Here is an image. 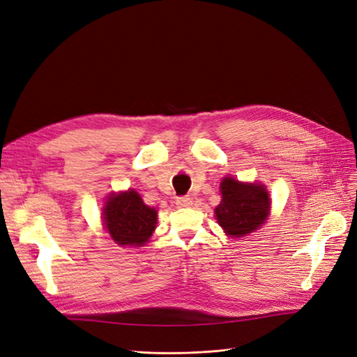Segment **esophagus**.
<instances>
[{
	"instance_id": "1",
	"label": "esophagus",
	"mask_w": 357,
	"mask_h": 357,
	"mask_svg": "<svg viewBox=\"0 0 357 357\" xmlns=\"http://www.w3.org/2000/svg\"><path fill=\"white\" fill-rule=\"evenodd\" d=\"M176 204H177V207L185 208V207H189V205L192 204V201H190L189 197H180V198L176 199Z\"/></svg>"
}]
</instances>
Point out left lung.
Segmentation results:
<instances>
[{"label": "left lung", "mask_w": 357, "mask_h": 357, "mask_svg": "<svg viewBox=\"0 0 357 357\" xmlns=\"http://www.w3.org/2000/svg\"><path fill=\"white\" fill-rule=\"evenodd\" d=\"M222 201L215 208V219L231 236H243L261 226L269 210L268 192L256 183H240L226 177L220 183Z\"/></svg>", "instance_id": "obj_1"}]
</instances>
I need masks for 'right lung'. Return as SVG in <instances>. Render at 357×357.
<instances>
[{"instance_id":"right-lung-1","label":"right lung","mask_w":357,"mask_h":357,"mask_svg":"<svg viewBox=\"0 0 357 357\" xmlns=\"http://www.w3.org/2000/svg\"><path fill=\"white\" fill-rule=\"evenodd\" d=\"M104 207V225L121 245L142 247L156 228V210L143 202L135 190L110 195Z\"/></svg>"}]
</instances>
